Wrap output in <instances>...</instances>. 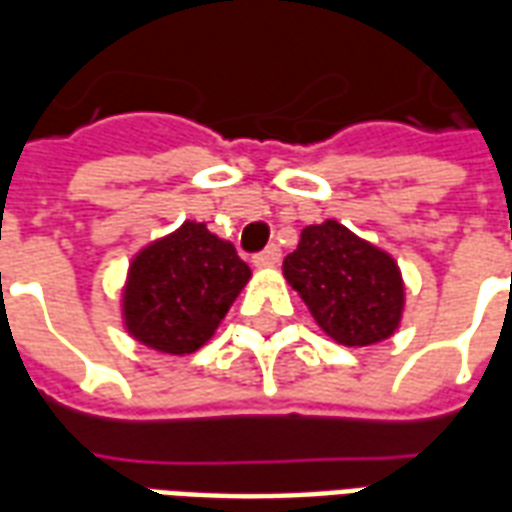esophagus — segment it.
Masks as SVG:
<instances>
[{
	"label": "esophagus",
	"mask_w": 512,
	"mask_h": 512,
	"mask_svg": "<svg viewBox=\"0 0 512 512\" xmlns=\"http://www.w3.org/2000/svg\"><path fill=\"white\" fill-rule=\"evenodd\" d=\"M279 260H282V252H279V246L268 244L263 252H257L252 263H255V266H260V268H266V266H277Z\"/></svg>",
	"instance_id": "obj_1"
}]
</instances>
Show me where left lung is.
Wrapping results in <instances>:
<instances>
[{"label":"left lung","instance_id":"1","mask_svg":"<svg viewBox=\"0 0 512 512\" xmlns=\"http://www.w3.org/2000/svg\"><path fill=\"white\" fill-rule=\"evenodd\" d=\"M282 274L315 323L340 345H373L395 334L403 315L400 268L340 222L304 227Z\"/></svg>","mask_w":512,"mask_h":512}]
</instances>
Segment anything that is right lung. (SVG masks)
Returning <instances> with one entry per match:
<instances>
[{"label": "right lung", "instance_id": "right-lung-1", "mask_svg": "<svg viewBox=\"0 0 512 512\" xmlns=\"http://www.w3.org/2000/svg\"><path fill=\"white\" fill-rule=\"evenodd\" d=\"M252 271L230 241L202 222H183L145 246L128 268L123 321L161 354H194L208 343Z\"/></svg>", "mask_w": 512, "mask_h": 512}]
</instances>
